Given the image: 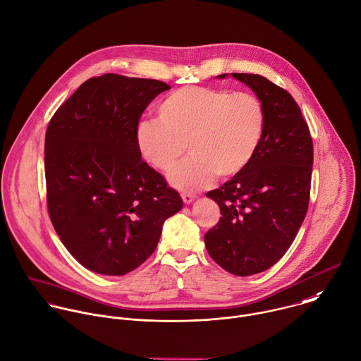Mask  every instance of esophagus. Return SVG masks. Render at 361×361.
<instances>
[{
	"instance_id": "esophagus-1",
	"label": "esophagus",
	"mask_w": 361,
	"mask_h": 361,
	"mask_svg": "<svg viewBox=\"0 0 361 361\" xmlns=\"http://www.w3.org/2000/svg\"><path fill=\"white\" fill-rule=\"evenodd\" d=\"M181 198H183V201H184V204H191L192 201H195V195L194 194H190V192H183L181 194Z\"/></svg>"
}]
</instances>
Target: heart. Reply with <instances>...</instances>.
Wrapping results in <instances>:
<instances>
[{"mask_svg": "<svg viewBox=\"0 0 361 361\" xmlns=\"http://www.w3.org/2000/svg\"><path fill=\"white\" fill-rule=\"evenodd\" d=\"M158 121H142L136 143L143 159L170 171L188 150L170 181L180 190H198L218 176H239L255 159L266 130L263 102L250 92L187 85L167 95L157 108Z\"/></svg>", "mask_w": 361, "mask_h": 361, "instance_id": "heart-1", "label": "heart"}]
</instances>
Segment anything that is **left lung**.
<instances>
[{"label":"left lung","mask_w":361,"mask_h":361,"mask_svg":"<svg viewBox=\"0 0 361 361\" xmlns=\"http://www.w3.org/2000/svg\"><path fill=\"white\" fill-rule=\"evenodd\" d=\"M232 75L263 102L266 130L247 169L207 192L222 216L204 239L224 270L246 277L270 269L294 242L308 211L314 145L288 91L259 74Z\"/></svg>","instance_id":"left-lung-1"}]
</instances>
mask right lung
<instances>
[{"label":"right lung","instance_id":"1","mask_svg":"<svg viewBox=\"0 0 361 361\" xmlns=\"http://www.w3.org/2000/svg\"><path fill=\"white\" fill-rule=\"evenodd\" d=\"M170 85L106 73L84 81L51 116L44 137L51 225L85 269L123 276L156 250L180 194L143 159L136 128Z\"/></svg>","mask_w":361,"mask_h":361}]
</instances>
